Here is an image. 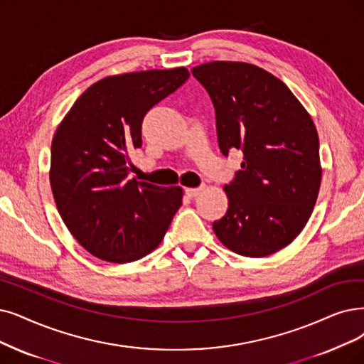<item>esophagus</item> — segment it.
Instances as JSON below:
<instances>
[{"label":"esophagus","instance_id":"1","mask_svg":"<svg viewBox=\"0 0 364 364\" xmlns=\"http://www.w3.org/2000/svg\"><path fill=\"white\" fill-rule=\"evenodd\" d=\"M203 190H205V188H203V186H198V188H186L185 193H186V196L190 197V198H194V197H197Z\"/></svg>","mask_w":364,"mask_h":364}]
</instances>
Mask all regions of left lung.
<instances>
[{
    "instance_id": "8db88e82",
    "label": "left lung",
    "mask_w": 364,
    "mask_h": 364,
    "mask_svg": "<svg viewBox=\"0 0 364 364\" xmlns=\"http://www.w3.org/2000/svg\"><path fill=\"white\" fill-rule=\"evenodd\" d=\"M191 71L212 98L221 152H243L242 168L224 186L228 209L213 223L215 235L239 255L278 252L309 221L321 185L311 114L281 79L254 64L212 61Z\"/></svg>"
}]
</instances>
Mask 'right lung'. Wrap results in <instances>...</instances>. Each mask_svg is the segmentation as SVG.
Instances as JSON below:
<instances>
[{"instance_id":"add662e5","label":"right lung","mask_w":364,"mask_h":364,"mask_svg":"<svg viewBox=\"0 0 364 364\" xmlns=\"http://www.w3.org/2000/svg\"><path fill=\"white\" fill-rule=\"evenodd\" d=\"M185 67L107 76L91 85L58 125L49 181L64 224L83 248L109 263H132L164 239L182 205L181 186L128 179L146 112L176 91Z\"/></svg>"}]
</instances>
